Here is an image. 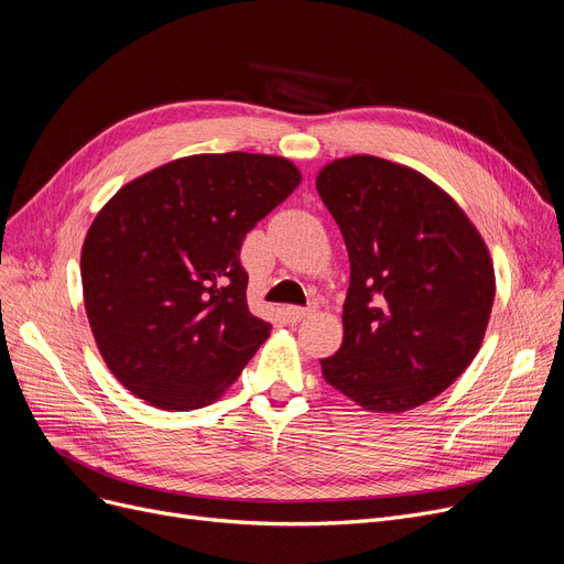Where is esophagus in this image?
Returning a JSON list of instances; mask_svg holds the SVG:
<instances>
[{
	"instance_id": "esophagus-1",
	"label": "esophagus",
	"mask_w": 564,
	"mask_h": 564,
	"mask_svg": "<svg viewBox=\"0 0 564 564\" xmlns=\"http://www.w3.org/2000/svg\"><path fill=\"white\" fill-rule=\"evenodd\" d=\"M313 306H288L285 308V313H288V317H290V323H302L304 317H308V315H313Z\"/></svg>"
}]
</instances>
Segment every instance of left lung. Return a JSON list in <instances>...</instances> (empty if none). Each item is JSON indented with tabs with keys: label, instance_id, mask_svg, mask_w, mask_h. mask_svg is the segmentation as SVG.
Listing matches in <instances>:
<instances>
[{
	"label": "left lung",
	"instance_id": "left-lung-1",
	"mask_svg": "<svg viewBox=\"0 0 564 564\" xmlns=\"http://www.w3.org/2000/svg\"><path fill=\"white\" fill-rule=\"evenodd\" d=\"M315 188L350 258L343 343L325 380L364 410L405 412L443 391L481 348L494 262L465 212L422 173L336 159Z\"/></svg>",
	"mask_w": 564,
	"mask_h": 564
}]
</instances>
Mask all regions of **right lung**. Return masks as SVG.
Instances as JSON below:
<instances>
[{
    "instance_id": "add662e5",
    "label": "right lung",
    "mask_w": 564,
    "mask_h": 564,
    "mask_svg": "<svg viewBox=\"0 0 564 564\" xmlns=\"http://www.w3.org/2000/svg\"><path fill=\"white\" fill-rule=\"evenodd\" d=\"M269 154H195L121 186L83 243V297L96 346L131 394L198 410L239 378L272 325L247 304L241 241L297 188Z\"/></svg>"
}]
</instances>
